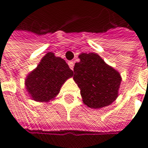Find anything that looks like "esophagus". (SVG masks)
I'll use <instances>...</instances> for the list:
<instances>
[{
  "mask_svg": "<svg viewBox=\"0 0 148 148\" xmlns=\"http://www.w3.org/2000/svg\"><path fill=\"white\" fill-rule=\"evenodd\" d=\"M69 68L73 70V69H74V62H69Z\"/></svg>",
  "mask_w": 148,
  "mask_h": 148,
  "instance_id": "obj_1",
  "label": "esophagus"
}]
</instances>
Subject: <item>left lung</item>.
<instances>
[{"instance_id":"8db88e82","label":"left lung","mask_w":148,"mask_h":148,"mask_svg":"<svg viewBox=\"0 0 148 148\" xmlns=\"http://www.w3.org/2000/svg\"><path fill=\"white\" fill-rule=\"evenodd\" d=\"M74 64V80L80 89L82 101L87 107L100 109L118 97L122 77L95 53H81Z\"/></svg>"}]
</instances>
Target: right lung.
Returning <instances> with one entry per match:
<instances>
[{"label": "right lung", "mask_w": 148, "mask_h": 148, "mask_svg": "<svg viewBox=\"0 0 148 148\" xmlns=\"http://www.w3.org/2000/svg\"><path fill=\"white\" fill-rule=\"evenodd\" d=\"M73 74L74 72L62 58L49 52L37 68L27 74L25 88L32 100L47 103L58 95L62 86Z\"/></svg>", "instance_id": "add662e5"}]
</instances>
